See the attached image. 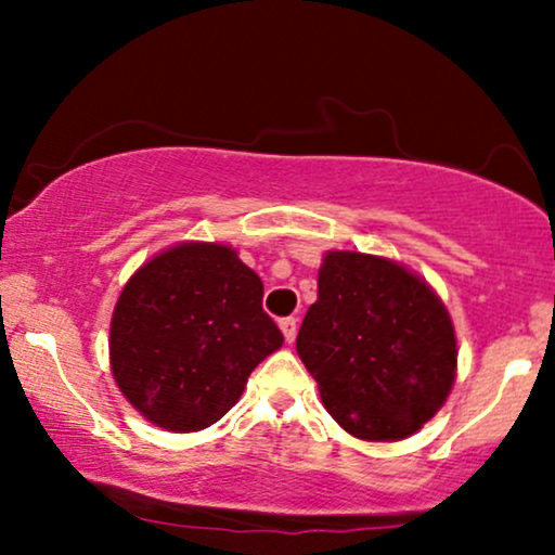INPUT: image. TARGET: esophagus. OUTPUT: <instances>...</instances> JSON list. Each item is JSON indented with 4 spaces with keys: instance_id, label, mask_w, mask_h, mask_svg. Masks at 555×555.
I'll return each mask as SVG.
<instances>
[{
    "instance_id": "34e87169",
    "label": "esophagus",
    "mask_w": 555,
    "mask_h": 555,
    "mask_svg": "<svg viewBox=\"0 0 555 555\" xmlns=\"http://www.w3.org/2000/svg\"><path fill=\"white\" fill-rule=\"evenodd\" d=\"M279 328H282L286 344H292L297 336V318H282V321H279Z\"/></svg>"
}]
</instances>
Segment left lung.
Returning a JSON list of instances; mask_svg holds the SVG:
<instances>
[{"mask_svg":"<svg viewBox=\"0 0 555 555\" xmlns=\"http://www.w3.org/2000/svg\"><path fill=\"white\" fill-rule=\"evenodd\" d=\"M297 354L323 406L360 441H401L443 406L456 334L436 289L399 260L328 250Z\"/></svg>","mask_w":555,"mask_h":555,"instance_id":"left-lung-1","label":"left lung"}]
</instances>
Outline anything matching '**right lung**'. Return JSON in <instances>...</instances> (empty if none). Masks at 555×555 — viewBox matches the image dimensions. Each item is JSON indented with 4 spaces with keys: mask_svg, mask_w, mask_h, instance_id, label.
<instances>
[{
    "mask_svg": "<svg viewBox=\"0 0 555 555\" xmlns=\"http://www.w3.org/2000/svg\"><path fill=\"white\" fill-rule=\"evenodd\" d=\"M284 344L263 282L221 242H177L127 279L109 326L122 397L156 428L195 433L237 404Z\"/></svg>",
    "mask_w": 555,
    "mask_h": 555,
    "instance_id": "1",
    "label": "right lung"
}]
</instances>
